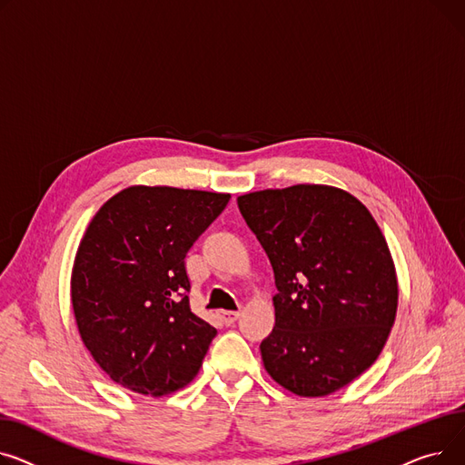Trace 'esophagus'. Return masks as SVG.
Here are the masks:
<instances>
[{
	"instance_id": "esophagus-1",
	"label": "esophagus",
	"mask_w": 465,
	"mask_h": 465,
	"mask_svg": "<svg viewBox=\"0 0 465 465\" xmlns=\"http://www.w3.org/2000/svg\"><path fill=\"white\" fill-rule=\"evenodd\" d=\"M217 315H220V319L225 322V324H232L238 317H240V313L238 312H220V313H217Z\"/></svg>"
}]
</instances>
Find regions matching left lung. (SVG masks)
Segmentation results:
<instances>
[{
    "label": "left lung",
    "instance_id": "obj_1",
    "mask_svg": "<svg viewBox=\"0 0 465 465\" xmlns=\"http://www.w3.org/2000/svg\"><path fill=\"white\" fill-rule=\"evenodd\" d=\"M276 278L268 375L296 396H329L383 351L398 310L396 268L370 210L332 185L298 183L238 197Z\"/></svg>",
    "mask_w": 465,
    "mask_h": 465
}]
</instances>
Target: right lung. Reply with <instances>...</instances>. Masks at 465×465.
Masks as SVG:
<instances>
[{
    "label": "right lung",
    "mask_w": 465,
    "mask_h": 465,
    "mask_svg": "<svg viewBox=\"0 0 465 465\" xmlns=\"http://www.w3.org/2000/svg\"><path fill=\"white\" fill-rule=\"evenodd\" d=\"M231 195L131 185L94 215L74 255L82 341L114 383L144 396L183 389L217 334L189 308L185 255Z\"/></svg>",
    "instance_id": "right-lung-1"
}]
</instances>
